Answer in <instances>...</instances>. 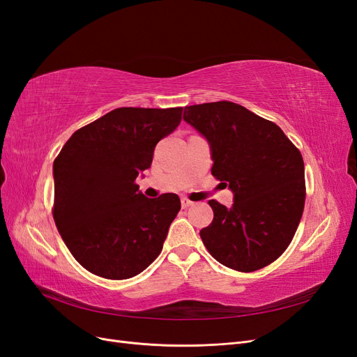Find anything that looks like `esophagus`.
Here are the masks:
<instances>
[{
    "instance_id": "34e87169",
    "label": "esophagus",
    "mask_w": 357,
    "mask_h": 357,
    "mask_svg": "<svg viewBox=\"0 0 357 357\" xmlns=\"http://www.w3.org/2000/svg\"><path fill=\"white\" fill-rule=\"evenodd\" d=\"M192 205H195V202L190 201L189 198H181V207L183 208H189V207H192Z\"/></svg>"
}]
</instances>
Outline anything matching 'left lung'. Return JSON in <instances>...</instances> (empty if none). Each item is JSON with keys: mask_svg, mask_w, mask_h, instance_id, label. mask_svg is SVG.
I'll use <instances>...</instances> for the list:
<instances>
[{"mask_svg": "<svg viewBox=\"0 0 357 357\" xmlns=\"http://www.w3.org/2000/svg\"><path fill=\"white\" fill-rule=\"evenodd\" d=\"M183 119L211 147V174L234 192L232 207L208 204L199 235L208 253L240 273L273 264L294 240L305 204L304 159L274 122L231 101L189 105Z\"/></svg>", "mask_w": 357, "mask_h": 357, "instance_id": "1", "label": "left lung"}]
</instances>
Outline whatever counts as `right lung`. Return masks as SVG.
Listing matches in <instances>:
<instances>
[{"mask_svg": "<svg viewBox=\"0 0 357 357\" xmlns=\"http://www.w3.org/2000/svg\"><path fill=\"white\" fill-rule=\"evenodd\" d=\"M181 113L183 107H121L77 129L53 162V219L89 273L131 278L162 252L180 198H146L135 178L152 165L156 144L180 125Z\"/></svg>", "mask_w": 357, "mask_h": 357, "instance_id": "1", "label": "right lung"}]
</instances>
